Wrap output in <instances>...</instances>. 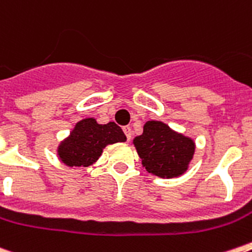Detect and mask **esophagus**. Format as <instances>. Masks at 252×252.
<instances>
[{
  "label": "esophagus",
  "instance_id": "1",
  "mask_svg": "<svg viewBox=\"0 0 252 252\" xmlns=\"http://www.w3.org/2000/svg\"><path fill=\"white\" fill-rule=\"evenodd\" d=\"M123 132L126 133V139L128 141H130V138H132V128L130 126H123Z\"/></svg>",
  "mask_w": 252,
  "mask_h": 252
}]
</instances>
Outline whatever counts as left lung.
<instances>
[{"label": "left lung", "mask_w": 252, "mask_h": 252, "mask_svg": "<svg viewBox=\"0 0 252 252\" xmlns=\"http://www.w3.org/2000/svg\"><path fill=\"white\" fill-rule=\"evenodd\" d=\"M133 143L146 170L160 178L182 175L193 158V139L174 132L162 122L146 123L143 133Z\"/></svg>", "instance_id": "8db88e82"}]
</instances>
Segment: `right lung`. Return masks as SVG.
Masks as SVG:
<instances>
[{
    "label": "right lung",
    "mask_w": 252,
    "mask_h": 252,
    "mask_svg": "<svg viewBox=\"0 0 252 252\" xmlns=\"http://www.w3.org/2000/svg\"><path fill=\"white\" fill-rule=\"evenodd\" d=\"M126 141L124 132L114 122L98 124L94 118H87L78 122L70 136L60 143L58 155L67 166H90L107 145Z\"/></svg>",
    "instance_id": "1"
}]
</instances>
